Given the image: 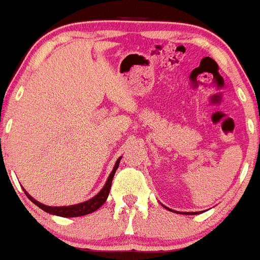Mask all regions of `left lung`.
Wrapping results in <instances>:
<instances>
[{
	"label": "left lung",
	"mask_w": 260,
	"mask_h": 260,
	"mask_svg": "<svg viewBox=\"0 0 260 260\" xmlns=\"http://www.w3.org/2000/svg\"><path fill=\"white\" fill-rule=\"evenodd\" d=\"M166 207V206H164ZM166 209H168V207H166ZM169 211H173V212H176V214H187V215H196V214H199V212H177V211H174V210H171V209H168Z\"/></svg>",
	"instance_id": "8db88e82"
}]
</instances>
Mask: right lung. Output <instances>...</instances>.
I'll list each match as a JSON object with an SVG mask.
<instances>
[{
  "instance_id": "right-lung-1",
  "label": "right lung",
  "mask_w": 260,
  "mask_h": 260,
  "mask_svg": "<svg viewBox=\"0 0 260 260\" xmlns=\"http://www.w3.org/2000/svg\"><path fill=\"white\" fill-rule=\"evenodd\" d=\"M120 160H121V156L116 160L115 163L114 169H112L111 174L107 178L106 183H105L104 188L93 196L92 199L87 200V201L81 202V204H76V205H71V206H46V205H43L42 202L37 201L34 197L30 196L26 191L24 189L25 194L27 196V199L30 200L31 202H34L38 207L43 210V211L48 212V214L51 215H56V216H61V217H78V216H84V215H88L94 212L96 210H99L102 205L106 202L107 197H109L110 189H111V183H112V178H114L115 173H116V169L119 168Z\"/></svg>"
}]
</instances>
